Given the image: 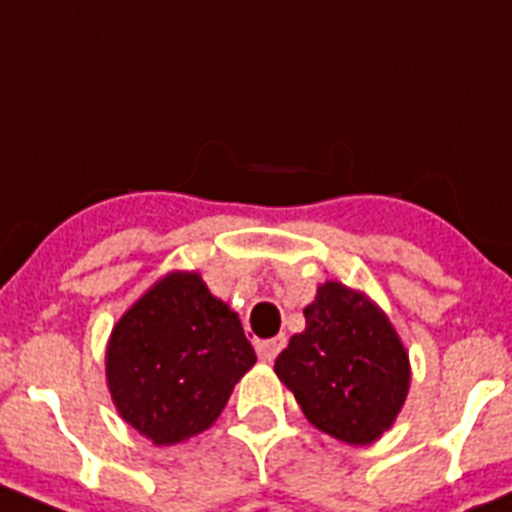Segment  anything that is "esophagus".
Here are the masks:
<instances>
[{"instance_id":"1","label":"esophagus","mask_w":512,"mask_h":512,"mask_svg":"<svg viewBox=\"0 0 512 512\" xmlns=\"http://www.w3.org/2000/svg\"><path fill=\"white\" fill-rule=\"evenodd\" d=\"M284 345H287V337L276 335V337H269V340L256 342V353H259V358L264 360V363H271V360L281 353Z\"/></svg>"}]
</instances>
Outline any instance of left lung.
Wrapping results in <instances>:
<instances>
[{
  "instance_id": "left-lung-1",
  "label": "left lung",
  "mask_w": 512,
  "mask_h": 512,
  "mask_svg": "<svg viewBox=\"0 0 512 512\" xmlns=\"http://www.w3.org/2000/svg\"><path fill=\"white\" fill-rule=\"evenodd\" d=\"M302 332L276 358L279 381L312 426L353 447H368L396 424L409 396V350L373 299L325 281L304 307Z\"/></svg>"
}]
</instances>
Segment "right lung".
I'll list each match as a JSON object with an SVG mask.
<instances>
[{
	"label": "right lung",
	"mask_w": 512,
	"mask_h": 512,
	"mask_svg": "<svg viewBox=\"0 0 512 512\" xmlns=\"http://www.w3.org/2000/svg\"><path fill=\"white\" fill-rule=\"evenodd\" d=\"M253 363L238 312L198 271H170L111 330L106 386L126 424L172 447L215 424Z\"/></svg>",
	"instance_id": "right-lung-1"
}]
</instances>
